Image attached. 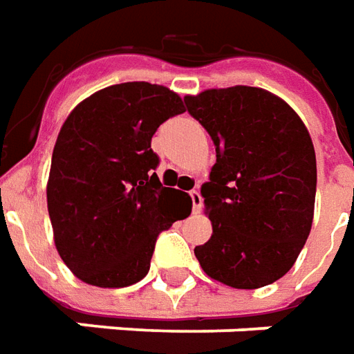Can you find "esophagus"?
<instances>
[{
    "instance_id": "34e87169",
    "label": "esophagus",
    "mask_w": 354,
    "mask_h": 354,
    "mask_svg": "<svg viewBox=\"0 0 354 354\" xmlns=\"http://www.w3.org/2000/svg\"><path fill=\"white\" fill-rule=\"evenodd\" d=\"M190 198H192V209H194V213H200V209H202V194H200V190H192Z\"/></svg>"
}]
</instances>
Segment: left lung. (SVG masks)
I'll use <instances>...</instances> for the list:
<instances>
[{
  "instance_id": "obj_1",
  "label": "left lung",
  "mask_w": 354,
  "mask_h": 354,
  "mask_svg": "<svg viewBox=\"0 0 354 354\" xmlns=\"http://www.w3.org/2000/svg\"><path fill=\"white\" fill-rule=\"evenodd\" d=\"M209 133L217 162L202 185L212 238L194 248L213 280L257 290L292 269L307 242L317 194V156L297 112L250 85L185 97Z\"/></svg>"
}]
</instances>
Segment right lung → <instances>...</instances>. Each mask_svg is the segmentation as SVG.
Masks as SVG:
<instances>
[{"label": "right lung", "instance_id": "add662e5", "mask_svg": "<svg viewBox=\"0 0 354 354\" xmlns=\"http://www.w3.org/2000/svg\"><path fill=\"white\" fill-rule=\"evenodd\" d=\"M185 110L164 85L127 82L93 93L64 120L47 209L57 252L85 284L125 288L142 280L158 234L190 215V196L162 187L150 149L160 124Z\"/></svg>", "mask_w": 354, "mask_h": 354}]
</instances>
